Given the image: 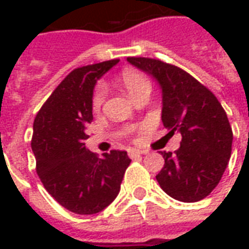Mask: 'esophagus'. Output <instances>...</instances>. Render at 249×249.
Returning a JSON list of instances; mask_svg holds the SVG:
<instances>
[{"label": "esophagus", "instance_id": "obj_1", "mask_svg": "<svg viewBox=\"0 0 249 249\" xmlns=\"http://www.w3.org/2000/svg\"><path fill=\"white\" fill-rule=\"evenodd\" d=\"M129 157H132V159H135V157L140 156V155H142L144 152L140 151V149H136V148H132V149H129Z\"/></svg>", "mask_w": 249, "mask_h": 249}]
</instances>
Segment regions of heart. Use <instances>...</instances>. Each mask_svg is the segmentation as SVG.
Returning a JSON list of instances; mask_svg holds the SVG:
<instances>
[{"mask_svg": "<svg viewBox=\"0 0 249 249\" xmlns=\"http://www.w3.org/2000/svg\"><path fill=\"white\" fill-rule=\"evenodd\" d=\"M121 84L130 97L135 98L142 90H151V81L142 73L133 69H125L121 74ZM104 101V88L98 87L93 94V108L100 109Z\"/></svg>", "mask_w": 249, "mask_h": 249, "instance_id": "obj_1", "label": "heart"}]
</instances>
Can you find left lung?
Returning <instances> with one entry per match:
<instances>
[{
	"mask_svg": "<svg viewBox=\"0 0 249 249\" xmlns=\"http://www.w3.org/2000/svg\"><path fill=\"white\" fill-rule=\"evenodd\" d=\"M126 61L152 76L162 96L165 128L180 132L178 151L161 152L164 167L156 180L164 192L184 203L207 197L221 180L232 152V128L214 94L189 73L155 58Z\"/></svg>",
	"mask_w": 249,
	"mask_h": 249,
	"instance_id": "1",
	"label": "left lung"
}]
</instances>
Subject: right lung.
I'll return each mask as SVG.
<instances>
[{
    "instance_id": "obj_1",
    "label": "right lung",
    "mask_w": 249,
    "mask_h": 249,
    "mask_svg": "<svg viewBox=\"0 0 249 249\" xmlns=\"http://www.w3.org/2000/svg\"><path fill=\"white\" fill-rule=\"evenodd\" d=\"M117 62L74 69L35 119L32 151L38 178L52 197L73 213L94 214L107 208L117 197L130 164L125 151H110L100 159L85 146L94 85Z\"/></svg>"
}]
</instances>
